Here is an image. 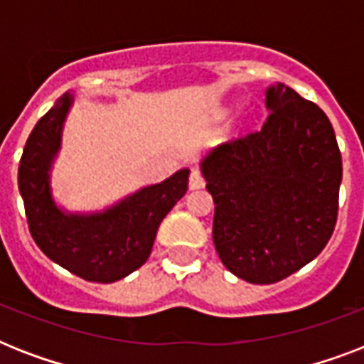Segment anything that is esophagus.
Here are the masks:
<instances>
[{
  "mask_svg": "<svg viewBox=\"0 0 364 364\" xmlns=\"http://www.w3.org/2000/svg\"><path fill=\"white\" fill-rule=\"evenodd\" d=\"M204 185H205V181H204V177H202V173H200L198 170L191 171V177H188V187H191V191L202 188Z\"/></svg>",
  "mask_w": 364,
  "mask_h": 364,
  "instance_id": "esophagus-1",
  "label": "esophagus"
}]
</instances>
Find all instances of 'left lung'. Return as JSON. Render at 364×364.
I'll return each instance as SVG.
<instances>
[{
	"label": "left lung",
	"mask_w": 364,
	"mask_h": 364,
	"mask_svg": "<svg viewBox=\"0 0 364 364\" xmlns=\"http://www.w3.org/2000/svg\"><path fill=\"white\" fill-rule=\"evenodd\" d=\"M262 130L200 160L215 202L213 243L234 276L276 283L316 259L333 236L342 156L328 117L293 88H266Z\"/></svg>",
	"instance_id": "8db88e82"
}]
</instances>
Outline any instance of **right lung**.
<instances>
[{
    "instance_id": "obj_1",
    "label": "right lung",
    "mask_w": 364,
    "mask_h": 364,
    "mask_svg": "<svg viewBox=\"0 0 364 364\" xmlns=\"http://www.w3.org/2000/svg\"><path fill=\"white\" fill-rule=\"evenodd\" d=\"M73 104L75 96L65 92L33 126L20 159L18 191L31 236L48 259L87 282L113 283L145 264L160 223L187 193L191 170H177L104 210H65L54 198L53 168Z\"/></svg>"
}]
</instances>
